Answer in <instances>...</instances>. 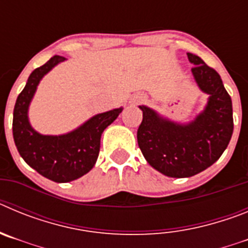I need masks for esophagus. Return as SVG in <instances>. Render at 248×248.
Wrapping results in <instances>:
<instances>
[{
	"mask_svg": "<svg viewBox=\"0 0 248 248\" xmlns=\"http://www.w3.org/2000/svg\"><path fill=\"white\" fill-rule=\"evenodd\" d=\"M144 102V97H137L135 99H133V103H141Z\"/></svg>",
	"mask_w": 248,
	"mask_h": 248,
	"instance_id": "obj_1",
	"label": "esophagus"
}]
</instances>
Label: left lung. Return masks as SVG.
Wrapping results in <instances>:
<instances>
[{
	"mask_svg": "<svg viewBox=\"0 0 248 248\" xmlns=\"http://www.w3.org/2000/svg\"><path fill=\"white\" fill-rule=\"evenodd\" d=\"M191 72L209 102L203 111L187 124L170 122L141 105L143 122L138 144L155 170L170 177H190L216 163L229 145L233 131L231 97L220 74L199 56L187 53Z\"/></svg>",
	"mask_w": 248,
	"mask_h": 248,
	"instance_id": "obj_1",
	"label": "left lung"
}]
</instances>
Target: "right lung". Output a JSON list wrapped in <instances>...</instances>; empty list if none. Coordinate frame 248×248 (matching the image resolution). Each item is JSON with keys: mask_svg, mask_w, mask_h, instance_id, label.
I'll return each instance as SVG.
<instances>
[{"mask_svg": "<svg viewBox=\"0 0 248 248\" xmlns=\"http://www.w3.org/2000/svg\"><path fill=\"white\" fill-rule=\"evenodd\" d=\"M54 56L36 68L19 93L13 110L12 131L19 155L38 174L54 183H69L91 171L99 155L100 137L123 108L97 114L76 130L63 135H42L28 122V107L45 74L64 61Z\"/></svg>", "mask_w": 248, "mask_h": 248, "instance_id": "add662e5", "label": "right lung"}]
</instances>
